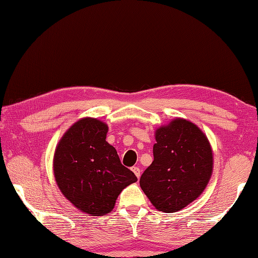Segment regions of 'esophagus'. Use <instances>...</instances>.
Here are the masks:
<instances>
[{"label": "esophagus", "mask_w": 258, "mask_h": 258, "mask_svg": "<svg viewBox=\"0 0 258 258\" xmlns=\"http://www.w3.org/2000/svg\"><path fill=\"white\" fill-rule=\"evenodd\" d=\"M132 172L135 174V176H137L138 178L140 177V175H141V169H140L139 167H137V166H134V167H132Z\"/></svg>", "instance_id": "esophagus-1"}]
</instances>
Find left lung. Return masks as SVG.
<instances>
[{"label":"left lung","instance_id":"8db88e82","mask_svg":"<svg viewBox=\"0 0 258 258\" xmlns=\"http://www.w3.org/2000/svg\"><path fill=\"white\" fill-rule=\"evenodd\" d=\"M154 161L140 186L156 209L175 213L195 202L213 173L212 146L192 121L175 118L155 132Z\"/></svg>","mask_w":258,"mask_h":258}]
</instances>
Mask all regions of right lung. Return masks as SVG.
Returning <instances> with one entry per match:
<instances>
[{
  "label": "right lung",
  "mask_w": 258,
  "mask_h": 258,
  "mask_svg": "<svg viewBox=\"0 0 258 258\" xmlns=\"http://www.w3.org/2000/svg\"><path fill=\"white\" fill-rule=\"evenodd\" d=\"M107 133L106 123L85 117L66 131L53 156L56 185L74 206L90 216L110 213L121 190L138 181L106 141Z\"/></svg>",
  "instance_id": "obj_1"
}]
</instances>
